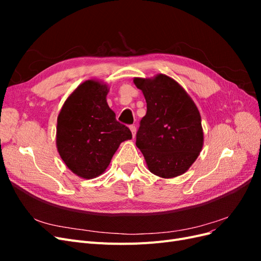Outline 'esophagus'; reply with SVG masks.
Wrapping results in <instances>:
<instances>
[{
    "label": "esophagus",
    "instance_id": "1",
    "mask_svg": "<svg viewBox=\"0 0 261 261\" xmlns=\"http://www.w3.org/2000/svg\"><path fill=\"white\" fill-rule=\"evenodd\" d=\"M129 129H130V132H132V135H133V138L136 136V127L134 125H130L129 126Z\"/></svg>",
    "mask_w": 261,
    "mask_h": 261
}]
</instances>
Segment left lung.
Instances as JSON below:
<instances>
[{"instance_id":"1","label":"left lung","mask_w":261,"mask_h":261,"mask_svg":"<svg viewBox=\"0 0 261 261\" xmlns=\"http://www.w3.org/2000/svg\"><path fill=\"white\" fill-rule=\"evenodd\" d=\"M134 84L143 91L147 102L136 146L149 171L163 178L184 174L203 146L198 108L183 87L164 74L135 77Z\"/></svg>"}]
</instances>
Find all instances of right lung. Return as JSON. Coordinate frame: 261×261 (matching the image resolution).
<instances>
[{"instance_id":"right-lung-1","label":"right lung","mask_w":261,"mask_h":261,"mask_svg":"<svg viewBox=\"0 0 261 261\" xmlns=\"http://www.w3.org/2000/svg\"><path fill=\"white\" fill-rule=\"evenodd\" d=\"M109 85L89 80L65 100L58 116L57 148L74 174L91 179L103 174L125 140L128 127L118 123L107 102Z\"/></svg>"}]
</instances>
